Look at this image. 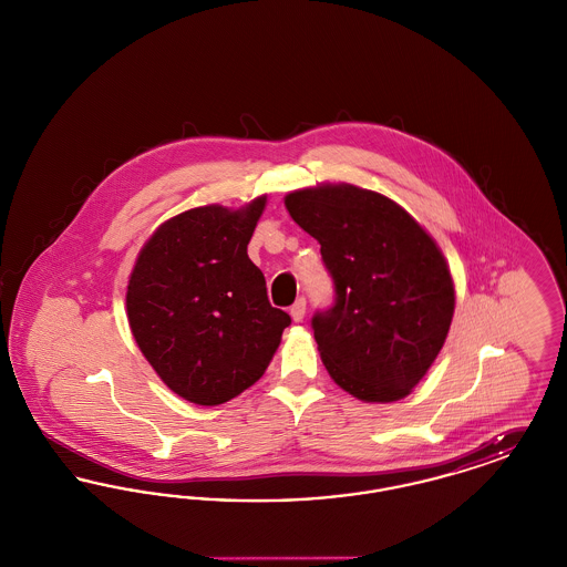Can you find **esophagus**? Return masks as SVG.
Returning <instances> with one entry per match:
<instances>
[{"label":"esophagus","mask_w":567,"mask_h":567,"mask_svg":"<svg viewBox=\"0 0 567 567\" xmlns=\"http://www.w3.org/2000/svg\"><path fill=\"white\" fill-rule=\"evenodd\" d=\"M289 315H291V319L299 323V321H303V317H306V299L303 297H299L296 303L289 308Z\"/></svg>","instance_id":"esophagus-1"}]
</instances>
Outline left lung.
Segmentation results:
<instances>
[{"label":"left lung","mask_w":567,"mask_h":567,"mask_svg":"<svg viewBox=\"0 0 567 567\" xmlns=\"http://www.w3.org/2000/svg\"><path fill=\"white\" fill-rule=\"evenodd\" d=\"M321 244L333 306L312 317L329 377L361 402H398L427 374L455 312V287L432 236L400 204L354 185L285 197Z\"/></svg>","instance_id":"left-lung-1"}]
</instances>
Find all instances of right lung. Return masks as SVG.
<instances>
[{
	"label": "right lung",
	"mask_w": 567,
	"mask_h": 567,
	"mask_svg": "<svg viewBox=\"0 0 567 567\" xmlns=\"http://www.w3.org/2000/svg\"><path fill=\"white\" fill-rule=\"evenodd\" d=\"M266 199L238 210L190 208L159 225L135 259L127 285L135 342L190 404H225L255 384L291 323L271 308L246 252Z\"/></svg>",
	"instance_id": "add662e5"
}]
</instances>
